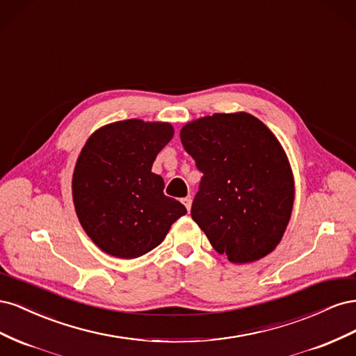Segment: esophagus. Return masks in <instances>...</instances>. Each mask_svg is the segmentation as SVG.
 I'll return each instance as SVG.
<instances>
[{"label":"esophagus","mask_w":356,"mask_h":356,"mask_svg":"<svg viewBox=\"0 0 356 356\" xmlns=\"http://www.w3.org/2000/svg\"><path fill=\"white\" fill-rule=\"evenodd\" d=\"M182 203H184V207H186L187 211L190 212V209H191V197H190V196L184 197V199H182Z\"/></svg>","instance_id":"1"}]
</instances>
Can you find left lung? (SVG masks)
<instances>
[{
	"instance_id": "8db88e82",
	"label": "left lung",
	"mask_w": 356,
	"mask_h": 356,
	"mask_svg": "<svg viewBox=\"0 0 356 356\" xmlns=\"http://www.w3.org/2000/svg\"><path fill=\"white\" fill-rule=\"evenodd\" d=\"M181 143L203 177L191 218L213 250L251 263L281 242L294 181L275 135L251 114H213L181 129Z\"/></svg>"
}]
</instances>
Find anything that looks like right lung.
Instances as JSON below:
<instances>
[{
    "mask_svg": "<svg viewBox=\"0 0 356 356\" xmlns=\"http://www.w3.org/2000/svg\"><path fill=\"white\" fill-rule=\"evenodd\" d=\"M172 136L168 123L124 120L101 127L83 147L72 175L75 212L106 254L136 258L149 252L187 212L165 196L163 178L152 172Z\"/></svg>",
    "mask_w": 356,
    "mask_h": 356,
    "instance_id": "obj_1",
    "label": "right lung"
}]
</instances>
